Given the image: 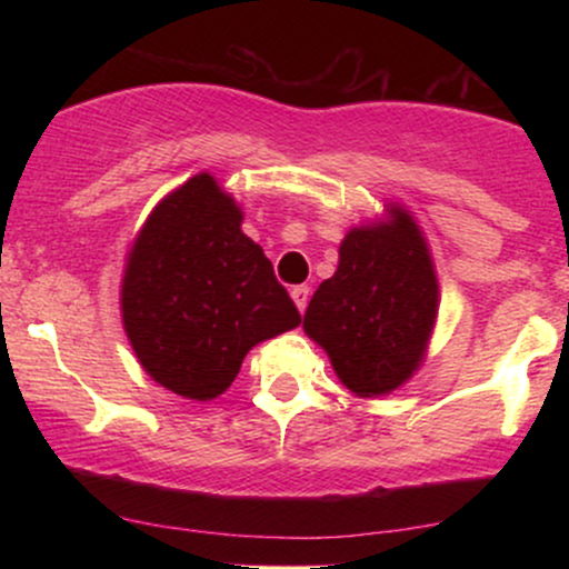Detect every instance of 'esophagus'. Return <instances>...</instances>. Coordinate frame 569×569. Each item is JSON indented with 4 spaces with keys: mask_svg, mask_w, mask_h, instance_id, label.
Here are the masks:
<instances>
[{
    "mask_svg": "<svg viewBox=\"0 0 569 569\" xmlns=\"http://www.w3.org/2000/svg\"><path fill=\"white\" fill-rule=\"evenodd\" d=\"M291 299H293V305H297V310L305 312L307 302H310V289H307V286H293Z\"/></svg>",
    "mask_w": 569,
    "mask_h": 569,
    "instance_id": "obj_1",
    "label": "esophagus"
}]
</instances>
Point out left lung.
Wrapping results in <instances>:
<instances>
[{
  "label": "left lung",
  "mask_w": 569,
  "mask_h": 569,
  "mask_svg": "<svg viewBox=\"0 0 569 569\" xmlns=\"http://www.w3.org/2000/svg\"><path fill=\"white\" fill-rule=\"evenodd\" d=\"M436 316L439 280L426 238L390 202L388 219L345 234L337 272L312 293L302 326L329 352L345 388L371 398L420 369Z\"/></svg>",
  "instance_id": "8db88e82"
}]
</instances>
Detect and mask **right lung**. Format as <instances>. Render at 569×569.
<instances>
[{
	"mask_svg": "<svg viewBox=\"0 0 569 569\" xmlns=\"http://www.w3.org/2000/svg\"><path fill=\"white\" fill-rule=\"evenodd\" d=\"M243 211L211 173L166 194L128 251L122 326L162 388L211 401L230 388L253 345L302 323Z\"/></svg>",
	"mask_w": 569,
	"mask_h": 569,
	"instance_id": "1",
	"label": "right lung"
}]
</instances>
